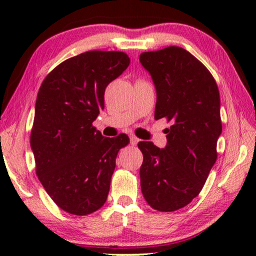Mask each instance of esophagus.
<instances>
[{"instance_id":"34e87169","label":"esophagus","mask_w":256,"mask_h":256,"mask_svg":"<svg viewBox=\"0 0 256 256\" xmlns=\"http://www.w3.org/2000/svg\"><path fill=\"white\" fill-rule=\"evenodd\" d=\"M138 138H136V136H130V144L132 146H136L138 144Z\"/></svg>"}]
</instances>
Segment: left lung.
<instances>
[{
    "instance_id": "obj_1",
    "label": "left lung",
    "mask_w": 256,
    "mask_h": 256,
    "mask_svg": "<svg viewBox=\"0 0 256 256\" xmlns=\"http://www.w3.org/2000/svg\"><path fill=\"white\" fill-rule=\"evenodd\" d=\"M140 62L156 88L155 118H166V146L140 142L143 197L160 212L180 210L202 191L216 160L220 96L211 73L180 46L143 52Z\"/></svg>"
}]
</instances>
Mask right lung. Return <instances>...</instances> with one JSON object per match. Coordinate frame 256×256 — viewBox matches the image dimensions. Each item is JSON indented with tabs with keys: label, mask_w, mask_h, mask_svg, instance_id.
Wrapping results in <instances>:
<instances>
[{
	"label": "right lung",
	"mask_w": 256,
	"mask_h": 256,
	"mask_svg": "<svg viewBox=\"0 0 256 256\" xmlns=\"http://www.w3.org/2000/svg\"><path fill=\"white\" fill-rule=\"evenodd\" d=\"M129 62L124 52H84L52 70L38 90L30 138L36 174L71 214H90L106 202L118 152L129 143L126 134L104 138L93 127L104 90Z\"/></svg>",
	"instance_id": "right-lung-1"
}]
</instances>
